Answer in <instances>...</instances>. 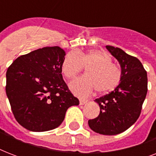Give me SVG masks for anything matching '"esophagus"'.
Listing matches in <instances>:
<instances>
[{
  "label": "esophagus",
  "instance_id": "1",
  "mask_svg": "<svg viewBox=\"0 0 156 156\" xmlns=\"http://www.w3.org/2000/svg\"><path fill=\"white\" fill-rule=\"evenodd\" d=\"M79 102H80V104H85L86 103L88 102V100H85V99H80V100H79Z\"/></svg>",
  "mask_w": 156,
  "mask_h": 156
}]
</instances>
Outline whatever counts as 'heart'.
I'll return each mask as SVG.
<instances>
[{
	"label": "heart",
	"mask_w": 156,
	"mask_h": 156,
	"mask_svg": "<svg viewBox=\"0 0 156 156\" xmlns=\"http://www.w3.org/2000/svg\"><path fill=\"white\" fill-rule=\"evenodd\" d=\"M89 66L87 75L75 78L69 83V88L75 95L87 96L93 90L107 93L114 90L121 79L120 69L112 64L108 54L100 50H91L84 53L78 51L69 52L61 64V71L68 78H74L84 68Z\"/></svg>",
	"instance_id": "b5f03b06"
}]
</instances>
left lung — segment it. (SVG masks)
<instances>
[{
    "label": "left lung",
    "instance_id": "1",
    "mask_svg": "<svg viewBox=\"0 0 156 156\" xmlns=\"http://www.w3.org/2000/svg\"><path fill=\"white\" fill-rule=\"evenodd\" d=\"M121 68V83L109 94L95 100L100 115L88 121L93 131L104 135H116L126 131L140 116L147 93V73L143 64L123 50L107 45Z\"/></svg>",
    "mask_w": 156,
    "mask_h": 156
}]
</instances>
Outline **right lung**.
<instances>
[{"instance_id":"right-lung-1","label":"right lung","mask_w":156,"mask_h":156,"mask_svg":"<svg viewBox=\"0 0 156 156\" xmlns=\"http://www.w3.org/2000/svg\"><path fill=\"white\" fill-rule=\"evenodd\" d=\"M65 56L60 47H45L20 56L7 69L5 90L11 109L28 130L58 127L67 109L79 104L61 74Z\"/></svg>"}]
</instances>
